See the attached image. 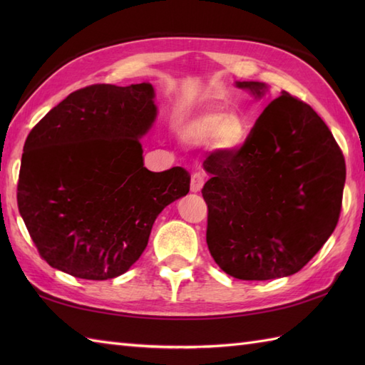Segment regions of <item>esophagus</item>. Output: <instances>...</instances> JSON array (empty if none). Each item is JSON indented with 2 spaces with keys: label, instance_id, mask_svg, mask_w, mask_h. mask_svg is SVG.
<instances>
[{
  "label": "esophagus",
  "instance_id": "obj_1",
  "mask_svg": "<svg viewBox=\"0 0 365 365\" xmlns=\"http://www.w3.org/2000/svg\"><path fill=\"white\" fill-rule=\"evenodd\" d=\"M205 183V175L202 173H195L191 175V191H200Z\"/></svg>",
  "mask_w": 365,
  "mask_h": 365
}]
</instances>
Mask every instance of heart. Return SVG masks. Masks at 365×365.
I'll use <instances>...</instances> for the list:
<instances>
[{
  "mask_svg": "<svg viewBox=\"0 0 365 365\" xmlns=\"http://www.w3.org/2000/svg\"><path fill=\"white\" fill-rule=\"evenodd\" d=\"M188 133L195 138L210 139L216 136V141L224 149L235 150L242 147L247 138V122L237 113H227L221 108L207 111L188 127Z\"/></svg>",
  "mask_w": 365,
  "mask_h": 365,
  "instance_id": "b5f03b06",
  "label": "heart"
}]
</instances>
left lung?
I'll return each mask as SVG.
<instances>
[{
    "instance_id": "1",
    "label": "left lung",
    "mask_w": 365,
    "mask_h": 365,
    "mask_svg": "<svg viewBox=\"0 0 365 365\" xmlns=\"http://www.w3.org/2000/svg\"><path fill=\"white\" fill-rule=\"evenodd\" d=\"M260 97L265 84L237 83ZM202 188L207 245L220 268L243 281L298 271L334 232L345 158L311 106L282 92L255 120L242 147L212 152Z\"/></svg>"
}]
</instances>
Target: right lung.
<instances>
[{
  "mask_svg": "<svg viewBox=\"0 0 365 365\" xmlns=\"http://www.w3.org/2000/svg\"><path fill=\"white\" fill-rule=\"evenodd\" d=\"M155 115L152 84H92L29 131L17 204L50 267L89 281L123 274L163 208L190 191L187 169L144 168L139 136Z\"/></svg>",
  "mask_w": 365,
  "mask_h": 365,
  "instance_id": "right-lung-1",
  "label": "right lung"
}]
</instances>
